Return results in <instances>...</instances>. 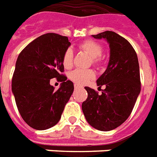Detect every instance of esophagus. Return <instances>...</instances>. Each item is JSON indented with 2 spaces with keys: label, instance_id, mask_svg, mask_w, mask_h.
<instances>
[{
  "label": "esophagus",
  "instance_id": "1",
  "mask_svg": "<svg viewBox=\"0 0 157 157\" xmlns=\"http://www.w3.org/2000/svg\"><path fill=\"white\" fill-rule=\"evenodd\" d=\"M74 88H75V89H78V88H81V87H80L79 85H78V84H76V83H75V84H74Z\"/></svg>",
  "mask_w": 157,
  "mask_h": 157
}]
</instances>
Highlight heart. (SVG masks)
<instances>
[{
  "label": "heart",
  "instance_id": "heart-1",
  "mask_svg": "<svg viewBox=\"0 0 157 157\" xmlns=\"http://www.w3.org/2000/svg\"><path fill=\"white\" fill-rule=\"evenodd\" d=\"M78 48L92 57L91 63H93L94 66L99 67L103 63L104 58L102 56V52L104 51V48L99 42L90 39L85 40L78 45ZM74 58V55L73 50L71 48L66 49L62 58V63L65 68L70 69L73 67ZM94 77H95V73L92 69H87V70L75 69L73 72H71L69 74V78L73 82L79 85L85 84Z\"/></svg>",
  "mask_w": 157,
  "mask_h": 157
}]
</instances>
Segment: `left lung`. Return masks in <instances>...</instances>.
Wrapping results in <instances>:
<instances>
[{
    "instance_id": "1",
    "label": "left lung",
    "mask_w": 157,
    "mask_h": 157,
    "mask_svg": "<svg viewBox=\"0 0 157 157\" xmlns=\"http://www.w3.org/2000/svg\"><path fill=\"white\" fill-rule=\"evenodd\" d=\"M92 36L108 41L110 58L107 69L97 80L98 86L105 85V89L99 94L84 87L88 98L82 109L91 126L109 131L123 124L133 110L141 86L139 62L131 44L117 33L105 31Z\"/></svg>"
}]
</instances>
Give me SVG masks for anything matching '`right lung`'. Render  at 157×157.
I'll use <instances>...</instances> for the list:
<instances>
[{
	"mask_svg": "<svg viewBox=\"0 0 157 157\" xmlns=\"http://www.w3.org/2000/svg\"><path fill=\"white\" fill-rule=\"evenodd\" d=\"M67 36L46 33L20 52L12 76L11 89L24 121L36 130H47L58 123L74 92V83L63 74V54L70 46ZM62 82L56 90L50 79Z\"/></svg>",
	"mask_w": 157,
	"mask_h": 157,
	"instance_id": "add662e5",
	"label": "right lung"
}]
</instances>
